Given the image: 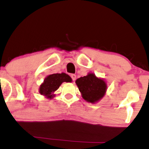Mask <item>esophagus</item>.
I'll return each mask as SVG.
<instances>
[{"mask_svg":"<svg viewBox=\"0 0 149 149\" xmlns=\"http://www.w3.org/2000/svg\"><path fill=\"white\" fill-rule=\"evenodd\" d=\"M71 78H72L73 81H75L76 80V74H71Z\"/></svg>","mask_w":149,"mask_h":149,"instance_id":"1","label":"esophagus"}]
</instances>
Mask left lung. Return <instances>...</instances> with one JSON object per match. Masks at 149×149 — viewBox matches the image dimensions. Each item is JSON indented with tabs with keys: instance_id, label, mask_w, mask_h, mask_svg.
I'll list each match as a JSON object with an SVG mask.
<instances>
[{
	"instance_id": "1",
	"label": "left lung",
	"mask_w": 149,
	"mask_h": 149,
	"mask_svg": "<svg viewBox=\"0 0 149 149\" xmlns=\"http://www.w3.org/2000/svg\"><path fill=\"white\" fill-rule=\"evenodd\" d=\"M76 83L83 99L88 102L94 104L100 101L106 94V82L95 76L94 73H88L86 76L77 79Z\"/></svg>"
}]
</instances>
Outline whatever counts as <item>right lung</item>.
<instances>
[{
	"instance_id": "add662e5",
	"label": "right lung",
	"mask_w": 149,
	"mask_h": 149,
	"mask_svg": "<svg viewBox=\"0 0 149 149\" xmlns=\"http://www.w3.org/2000/svg\"><path fill=\"white\" fill-rule=\"evenodd\" d=\"M63 82H71V77L65 73L49 75L45 78L44 82L39 87V93L47 98L52 99L54 96L53 93L59 88Z\"/></svg>"
}]
</instances>
